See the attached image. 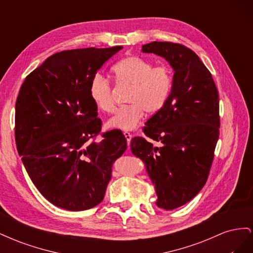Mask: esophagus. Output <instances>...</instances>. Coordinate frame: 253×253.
<instances>
[{"label": "esophagus", "mask_w": 253, "mask_h": 253, "mask_svg": "<svg viewBox=\"0 0 253 253\" xmlns=\"http://www.w3.org/2000/svg\"><path fill=\"white\" fill-rule=\"evenodd\" d=\"M125 136H126V139L127 141V144H129V142H131V140L133 138V135L129 132H125Z\"/></svg>", "instance_id": "esophagus-1"}]
</instances>
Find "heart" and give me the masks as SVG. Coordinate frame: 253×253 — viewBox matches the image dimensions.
Returning a JSON list of instances; mask_svg holds the SVG:
<instances>
[{"label": "heart", "mask_w": 253, "mask_h": 253, "mask_svg": "<svg viewBox=\"0 0 253 253\" xmlns=\"http://www.w3.org/2000/svg\"><path fill=\"white\" fill-rule=\"evenodd\" d=\"M115 81L119 85L129 86L128 104L118 109L109 120L113 128L129 131L138 126L145 111L156 114L169 101L174 85V72L168 64H153L137 56H128L113 66ZM89 95L99 109L106 113L115 110L113 86L109 79L97 75L90 80Z\"/></svg>", "instance_id": "b5f03b06"}]
</instances>
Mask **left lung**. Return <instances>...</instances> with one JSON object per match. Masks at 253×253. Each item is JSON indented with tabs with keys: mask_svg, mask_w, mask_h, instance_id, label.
Returning <instances> with one entry per match:
<instances>
[{
	"mask_svg": "<svg viewBox=\"0 0 253 253\" xmlns=\"http://www.w3.org/2000/svg\"><path fill=\"white\" fill-rule=\"evenodd\" d=\"M143 52L164 57L174 70V85L163 110L134 137L132 153L142 159L155 185L157 206L173 210L194 198L208 179L219 137V99L208 68L185 45L151 42Z\"/></svg>",
	"mask_w": 253,
	"mask_h": 253,
	"instance_id": "1",
	"label": "left lung"
}]
</instances>
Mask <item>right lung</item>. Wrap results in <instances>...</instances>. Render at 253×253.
<instances>
[{
  "label": "right lung",
  "instance_id": "add662e5",
  "mask_svg": "<svg viewBox=\"0 0 253 253\" xmlns=\"http://www.w3.org/2000/svg\"><path fill=\"white\" fill-rule=\"evenodd\" d=\"M122 46L63 50L23 82L14 136L23 165L41 194L60 208L82 211L100 204L112 167L127 148L119 129L101 133L89 95L98 70ZM103 139L97 143L96 137Z\"/></svg>",
  "mask_w": 253,
  "mask_h": 253
}]
</instances>
